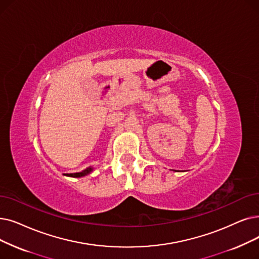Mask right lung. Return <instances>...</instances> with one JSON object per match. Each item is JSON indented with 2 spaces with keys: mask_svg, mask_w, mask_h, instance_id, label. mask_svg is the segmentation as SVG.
I'll use <instances>...</instances> for the list:
<instances>
[{
  "mask_svg": "<svg viewBox=\"0 0 259 259\" xmlns=\"http://www.w3.org/2000/svg\"><path fill=\"white\" fill-rule=\"evenodd\" d=\"M93 170V168H87V169L80 171V172H76V174H66L65 176L67 177H73V178H80V177H84L87 175H89Z\"/></svg>",
  "mask_w": 259,
  "mask_h": 259,
  "instance_id": "1",
  "label": "right lung"
}]
</instances>
